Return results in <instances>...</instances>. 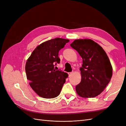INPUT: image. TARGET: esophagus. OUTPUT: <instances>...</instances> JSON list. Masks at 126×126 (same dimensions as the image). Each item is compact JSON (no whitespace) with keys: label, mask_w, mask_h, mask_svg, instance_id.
Wrapping results in <instances>:
<instances>
[{"label":"esophagus","mask_w":126,"mask_h":126,"mask_svg":"<svg viewBox=\"0 0 126 126\" xmlns=\"http://www.w3.org/2000/svg\"><path fill=\"white\" fill-rule=\"evenodd\" d=\"M73 73V72H68V75H69V76H70L71 75H72V74Z\"/></svg>","instance_id":"obj_1"}]
</instances>
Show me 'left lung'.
<instances>
[{
  "label": "left lung",
  "mask_w": 126,
  "mask_h": 126,
  "mask_svg": "<svg viewBox=\"0 0 126 126\" xmlns=\"http://www.w3.org/2000/svg\"><path fill=\"white\" fill-rule=\"evenodd\" d=\"M82 59L81 82L76 86L77 94L94 98L100 94L110 82L112 67L103 48L91 39H76L70 44Z\"/></svg>",
  "instance_id": "obj_1"
}]
</instances>
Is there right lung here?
Returning <instances> with one entry per match:
<instances>
[{
  "instance_id": "1",
  "label": "right lung",
  "mask_w": 126,
  "mask_h": 126,
  "mask_svg": "<svg viewBox=\"0 0 126 126\" xmlns=\"http://www.w3.org/2000/svg\"><path fill=\"white\" fill-rule=\"evenodd\" d=\"M69 40L57 38L45 41L35 48L27 59V78L33 91L44 98H54L60 94L68 74L54 69L60 63L58 52Z\"/></svg>"
}]
</instances>
